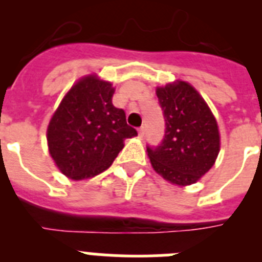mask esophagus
<instances>
[{"instance_id":"1","label":"esophagus","mask_w":262,"mask_h":262,"mask_svg":"<svg viewBox=\"0 0 262 262\" xmlns=\"http://www.w3.org/2000/svg\"><path fill=\"white\" fill-rule=\"evenodd\" d=\"M138 133H139V136L143 138V136H144V127H140V128L138 129Z\"/></svg>"}]
</instances>
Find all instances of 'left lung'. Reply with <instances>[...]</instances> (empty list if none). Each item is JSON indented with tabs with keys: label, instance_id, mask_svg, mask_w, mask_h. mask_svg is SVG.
<instances>
[{
	"label": "left lung",
	"instance_id": "1",
	"mask_svg": "<svg viewBox=\"0 0 262 262\" xmlns=\"http://www.w3.org/2000/svg\"><path fill=\"white\" fill-rule=\"evenodd\" d=\"M165 118V136L147 148L151 165L177 186L193 185L209 172L221 151L217 122L200 92L182 80L156 88Z\"/></svg>",
	"mask_w": 262,
	"mask_h": 262
}]
</instances>
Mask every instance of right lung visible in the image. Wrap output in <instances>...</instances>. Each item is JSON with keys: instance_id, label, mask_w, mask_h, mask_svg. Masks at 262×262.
Returning a JSON list of instances; mask_svg holds the SVG:
<instances>
[{"instance_id": "right-lung-1", "label": "right lung", "mask_w": 262, "mask_h": 262, "mask_svg": "<svg viewBox=\"0 0 262 262\" xmlns=\"http://www.w3.org/2000/svg\"><path fill=\"white\" fill-rule=\"evenodd\" d=\"M115 88L92 73L62 97L47 127L48 152L66 177L81 181L102 173L138 135L122 108L113 105Z\"/></svg>"}]
</instances>
